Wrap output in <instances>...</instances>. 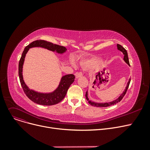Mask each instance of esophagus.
Here are the masks:
<instances>
[{
	"label": "esophagus",
	"instance_id": "1",
	"mask_svg": "<svg viewBox=\"0 0 150 150\" xmlns=\"http://www.w3.org/2000/svg\"><path fill=\"white\" fill-rule=\"evenodd\" d=\"M83 72H76V73L75 74V77H76V78H80V77H81V76H83Z\"/></svg>",
	"mask_w": 150,
	"mask_h": 150
}]
</instances>
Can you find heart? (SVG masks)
<instances>
[{
  "mask_svg": "<svg viewBox=\"0 0 150 150\" xmlns=\"http://www.w3.org/2000/svg\"><path fill=\"white\" fill-rule=\"evenodd\" d=\"M88 64H91V62H90V63H89H89H88Z\"/></svg>",
  "mask_w": 150,
  "mask_h": 150,
  "instance_id": "1",
  "label": "heart"
}]
</instances>
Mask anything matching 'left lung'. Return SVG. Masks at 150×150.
<instances>
[{"mask_svg":"<svg viewBox=\"0 0 150 150\" xmlns=\"http://www.w3.org/2000/svg\"><path fill=\"white\" fill-rule=\"evenodd\" d=\"M117 49L118 50H119L120 51H121L123 54H124V58H123V59L124 61L127 63V64L130 66L129 64V59H128V53H127V51L125 50V48H123V47L118 44L117 45ZM130 81H131V79L129 80L128 83H127V87H126V89H125V91H123V92L122 93V95H120V96L117 98L115 100L113 101H111V102H109V103H95V102H93V101H91V100H89V98H88V91L86 92V99H87V100L88 101V103L92 105V106H96V107H108V106H112V105H115L116 103H119V102H120L122 98H123V97L125 96V95L126 94V93H127V91L128 90V88L129 87V83H130Z\"/></svg>","mask_w":150,"mask_h":150,"instance_id":"8db88e82","label":"left lung"}]
</instances>
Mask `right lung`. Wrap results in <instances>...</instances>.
I'll use <instances>...</instances> for the list:
<instances>
[{"instance_id": "1", "label": "right lung", "mask_w": 150, "mask_h": 150, "mask_svg": "<svg viewBox=\"0 0 150 150\" xmlns=\"http://www.w3.org/2000/svg\"><path fill=\"white\" fill-rule=\"evenodd\" d=\"M36 47H42V48L47 49L53 52H56L58 53H64L67 49L65 47L54 44L44 40H36L30 43L24 49L19 62V80L23 91L27 97L34 103L39 105L45 106L56 105L64 98L70 86L74 81L75 77L73 74L63 76L61 78L58 88L51 93H40L29 89L23 80L22 67L25 55L29 49Z\"/></svg>"}]
</instances>
